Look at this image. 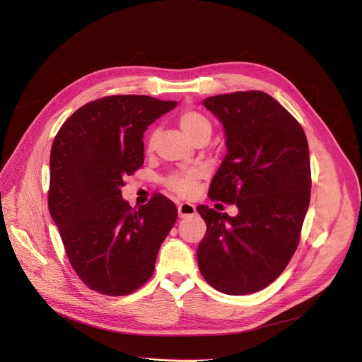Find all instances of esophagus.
Returning <instances> with one entry per match:
<instances>
[{"label": "esophagus", "instance_id": "1", "mask_svg": "<svg viewBox=\"0 0 362 362\" xmlns=\"http://www.w3.org/2000/svg\"><path fill=\"white\" fill-rule=\"evenodd\" d=\"M177 214H179V218L192 216V215L196 214V208H194L192 204L183 202V204H179V206H177Z\"/></svg>", "mask_w": 362, "mask_h": 362}]
</instances>
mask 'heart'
<instances>
[{"mask_svg": "<svg viewBox=\"0 0 362 362\" xmlns=\"http://www.w3.org/2000/svg\"><path fill=\"white\" fill-rule=\"evenodd\" d=\"M179 125L182 128L183 133L193 141L198 137L208 134L211 136L212 133V124L211 121L199 111L194 110H186L180 114L179 117ZM156 133L151 131L148 139H147V148L153 147ZM199 180V173L196 170H187V172H176L172 176L168 177L166 185L176 193L179 194H190L196 189V185H198Z\"/></svg>", "mask_w": 362, "mask_h": 362, "instance_id": "obj_1", "label": "heart"}]
</instances>
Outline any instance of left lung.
Segmentation results:
<instances>
[{
    "instance_id": "1",
    "label": "left lung",
    "mask_w": 362,
    "mask_h": 362,
    "mask_svg": "<svg viewBox=\"0 0 362 362\" xmlns=\"http://www.w3.org/2000/svg\"><path fill=\"white\" fill-rule=\"evenodd\" d=\"M202 104L226 140L209 198L235 204L238 214L198 206L206 235L196 257L214 288L250 294L273 283L298 248L310 201L309 146L300 124L261 90L215 95Z\"/></svg>"
}]
</instances>
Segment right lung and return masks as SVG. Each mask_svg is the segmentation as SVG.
I'll return each instance as SVG.
<instances>
[{
	"instance_id": "right-lung-1",
	"label": "right lung",
	"mask_w": 362,
	"mask_h": 362,
	"mask_svg": "<svg viewBox=\"0 0 362 362\" xmlns=\"http://www.w3.org/2000/svg\"><path fill=\"white\" fill-rule=\"evenodd\" d=\"M177 105L147 95H112L75 111L50 153L49 211L66 255L92 290L125 296L153 274L177 209L166 196L131 208L124 177L144 163V131Z\"/></svg>"
}]
</instances>
